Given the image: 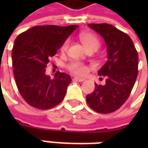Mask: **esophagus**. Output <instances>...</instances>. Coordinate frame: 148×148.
I'll use <instances>...</instances> for the list:
<instances>
[{
    "label": "esophagus",
    "mask_w": 148,
    "mask_h": 148,
    "mask_svg": "<svg viewBox=\"0 0 148 148\" xmlns=\"http://www.w3.org/2000/svg\"><path fill=\"white\" fill-rule=\"evenodd\" d=\"M74 80L75 81H77V82H84L85 81V79H83V78H80V77H74Z\"/></svg>",
    "instance_id": "1"
}]
</instances>
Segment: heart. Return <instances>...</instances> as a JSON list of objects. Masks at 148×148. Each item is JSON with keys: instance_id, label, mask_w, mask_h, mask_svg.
Returning <instances> with one entry per match:
<instances>
[{"instance_id": "heart-1", "label": "heart", "mask_w": 148, "mask_h": 148, "mask_svg": "<svg viewBox=\"0 0 148 148\" xmlns=\"http://www.w3.org/2000/svg\"><path fill=\"white\" fill-rule=\"evenodd\" d=\"M81 40L82 42L83 45L86 47V49H91V48H95L98 49L99 47V40L98 38L96 37L93 34L90 33H84L81 34ZM69 41L66 40L62 46V51H66L67 47H68ZM67 69L72 73L79 75V76H83L86 75L88 71V67L87 66L79 62H72L67 65Z\"/></svg>"}]
</instances>
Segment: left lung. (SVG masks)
Returning <instances> with one entry per match:
<instances>
[{"mask_svg":"<svg viewBox=\"0 0 148 148\" xmlns=\"http://www.w3.org/2000/svg\"><path fill=\"white\" fill-rule=\"evenodd\" d=\"M101 35L107 48V62L98 71L106 77L105 84H95V90L86 95L89 106L101 114L114 112L127 100L138 77V55L127 34L109 24H89Z\"/></svg>","mask_w":148,"mask_h":148,"instance_id":"8db88e82","label":"left lung"}]
</instances>
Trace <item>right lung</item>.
<instances>
[{"mask_svg": "<svg viewBox=\"0 0 148 148\" xmlns=\"http://www.w3.org/2000/svg\"><path fill=\"white\" fill-rule=\"evenodd\" d=\"M77 27L34 26L15 38L12 49L13 72L19 92L29 105L49 110L64 99L71 77L57 71L52 78L46 75L45 68L49 58Z\"/></svg>", "mask_w": 148, "mask_h": 148, "instance_id": "obj_1", "label": "right lung"}]
</instances>
